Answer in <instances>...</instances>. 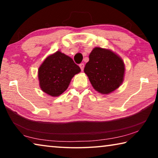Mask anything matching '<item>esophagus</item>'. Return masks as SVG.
<instances>
[{
	"instance_id": "esophagus-1",
	"label": "esophagus",
	"mask_w": 158,
	"mask_h": 158,
	"mask_svg": "<svg viewBox=\"0 0 158 158\" xmlns=\"http://www.w3.org/2000/svg\"><path fill=\"white\" fill-rule=\"evenodd\" d=\"M79 67H80V68H81V69L82 71L84 70V63H81V64H80Z\"/></svg>"
}]
</instances>
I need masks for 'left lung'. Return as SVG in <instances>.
I'll return each instance as SVG.
<instances>
[{"instance_id":"8db88e82","label":"left lung","mask_w":158,"mask_h":158,"mask_svg":"<svg viewBox=\"0 0 158 158\" xmlns=\"http://www.w3.org/2000/svg\"><path fill=\"white\" fill-rule=\"evenodd\" d=\"M125 63L113 51L95 47L89 55L84 73L96 91L109 94L121 86L124 79Z\"/></svg>"}]
</instances>
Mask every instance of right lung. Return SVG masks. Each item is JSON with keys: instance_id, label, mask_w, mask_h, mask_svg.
I'll use <instances>...</instances> for the list:
<instances>
[{"instance_id": "add662e5", "label": "right lung", "mask_w": 158, "mask_h": 158, "mask_svg": "<svg viewBox=\"0 0 158 158\" xmlns=\"http://www.w3.org/2000/svg\"><path fill=\"white\" fill-rule=\"evenodd\" d=\"M81 72L73 60L60 52L45 58L38 68L39 85L42 91L52 97H58L68 89L73 77Z\"/></svg>"}]
</instances>
